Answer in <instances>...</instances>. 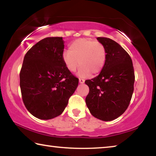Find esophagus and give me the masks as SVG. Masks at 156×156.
I'll list each match as a JSON object with an SVG mask.
<instances>
[{
    "mask_svg": "<svg viewBox=\"0 0 156 156\" xmlns=\"http://www.w3.org/2000/svg\"><path fill=\"white\" fill-rule=\"evenodd\" d=\"M79 83H80V84H83L84 83V80L82 78H79Z\"/></svg>",
    "mask_w": 156,
    "mask_h": 156,
    "instance_id": "esophagus-1",
    "label": "esophagus"
}]
</instances>
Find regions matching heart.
<instances>
[{
	"instance_id": "heart-1",
	"label": "heart",
	"mask_w": 156,
	"mask_h": 156,
	"mask_svg": "<svg viewBox=\"0 0 156 156\" xmlns=\"http://www.w3.org/2000/svg\"><path fill=\"white\" fill-rule=\"evenodd\" d=\"M107 59V50L99 42L91 38H79L69 44L68 51L64 52L62 61L71 73L75 72L80 66L78 75L87 78L102 72Z\"/></svg>"
}]
</instances>
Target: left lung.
I'll return each mask as SVG.
<instances>
[{
    "label": "left lung",
    "mask_w": 156,
    "mask_h": 156,
    "mask_svg": "<svg viewBox=\"0 0 156 156\" xmlns=\"http://www.w3.org/2000/svg\"><path fill=\"white\" fill-rule=\"evenodd\" d=\"M97 40L106 48L107 59L100 74L84 82L89 88L85 102L95 118L111 121L122 115L130 103L134 69L130 56L119 44L104 37Z\"/></svg>",
    "instance_id": "left-lung-1"
}]
</instances>
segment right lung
Instances as JSON below:
<instances>
[{
	"mask_svg": "<svg viewBox=\"0 0 156 156\" xmlns=\"http://www.w3.org/2000/svg\"><path fill=\"white\" fill-rule=\"evenodd\" d=\"M62 37H48L26 53L20 72L22 99L29 112L42 120L60 115L78 84L62 61Z\"/></svg>",
	"mask_w": 156,
	"mask_h": 156,
	"instance_id": "add662e5",
	"label": "right lung"
}]
</instances>
